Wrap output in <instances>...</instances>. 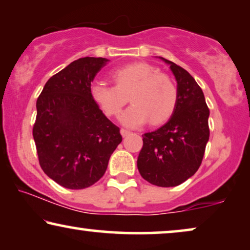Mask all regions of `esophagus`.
Returning <instances> with one entry per match:
<instances>
[{
	"label": "esophagus",
	"mask_w": 250,
	"mask_h": 250,
	"mask_svg": "<svg viewBox=\"0 0 250 250\" xmlns=\"http://www.w3.org/2000/svg\"><path fill=\"white\" fill-rule=\"evenodd\" d=\"M120 132H121V135H122V136H124V137H125L126 135H129V133H130V131H129V130H126V129H124V128H122V129L120 130Z\"/></svg>",
	"instance_id": "obj_1"
}]
</instances>
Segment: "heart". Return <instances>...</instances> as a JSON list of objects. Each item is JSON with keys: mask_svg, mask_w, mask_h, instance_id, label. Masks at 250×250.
Returning <instances> with one entry per match:
<instances>
[{"mask_svg": "<svg viewBox=\"0 0 250 250\" xmlns=\"http://www.w3.org/2000/svg\"><path fill=\"white\" fill-rule=\"evenodd\" d=\"M114 86L94 83L90 95L108 117H118L130 101L132 105L121 115L126 126H139L150 120L159 125L173 113L178 101V88L173 80L156 66L144 62L131 63L113 70Z\"/></svg>", "mask_w": 250, "mask_h": 250, "instance_id": "1", "label": "heart"}]
</instances>
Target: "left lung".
<instances>
[{
    "instance_id": "left-lung-1",
    "label": "left lung",
    "mask_w": 250,
    "mask_h": 250,
    "mask_svg": "<svg viewBox=\"0 0 250 250\" xmlns=\"http://www.w3.org/2000/svg\"><path fill=\"white\" fill-rule=\"evenodd\" d=\"M164 60L178 83V101L170 120L143 135L137 167L142 177L157 187H174L196 173L209 138L204 93L187 70Z\"/></svg>"
}]
</instances>
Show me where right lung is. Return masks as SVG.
<instances>
[{"label": "right lung", "instance_id": "add662e5", "mask_svg": "<svg viewBox=\"0 0 250 250\" xmlns=\"http://www.w3.org/2000/svg\"><path fill=\"white\" fill-rule=\"evenodd\" d=\"M104 58H80L52 76L37 98L33 136L41 167L62 187L85 189L103 177L122 142L90 95Z\"/></svg>", "mask_w": 250, "mask_h": 250}]
</instances>
